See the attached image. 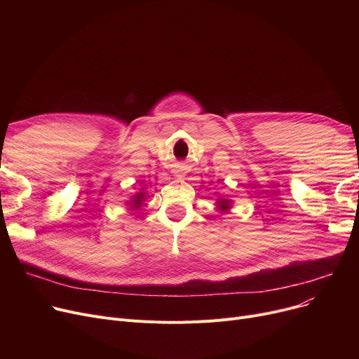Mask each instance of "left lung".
I'll use <instances>...</instances> for the list:
<instances>
[{"label": "left lung", "mask_w": 359, "mask_h": 359, "mask_svg": "<svg viewBox=\"0 0 359 359\" xmlns=\"http://www.w3.org/2000/svg\"><path fill=\"white\" fill-rule=\"evenodd\" d=\"M218 201H219V202H218V208H219V210L227 211V210L230 208V205H231L230 201H227V199H218Z\"/></svg>", "instance_id": "1"}]
</instances>
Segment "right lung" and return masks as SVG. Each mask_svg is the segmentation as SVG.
Instances as JSON below:
<instances>
[{
  "mask_svg": "<svg viewBox=\"0 0 359 359\" xmlns=\"http://www.w3.org/2000/svg\"><path fill=\"white\" fill-rule=\"evenodd\" d=\"M144 196H145L144 192H140L138 195H135V196H134V201H132V202H134V203H132V208H138V206H140L141 202H142V199H144Z\"/></svg>",
  "mask_w": 359,
  "mask_h": 359,
  "instance_id": "obj_1",
  "label": "right lung"
}]
</instances>
